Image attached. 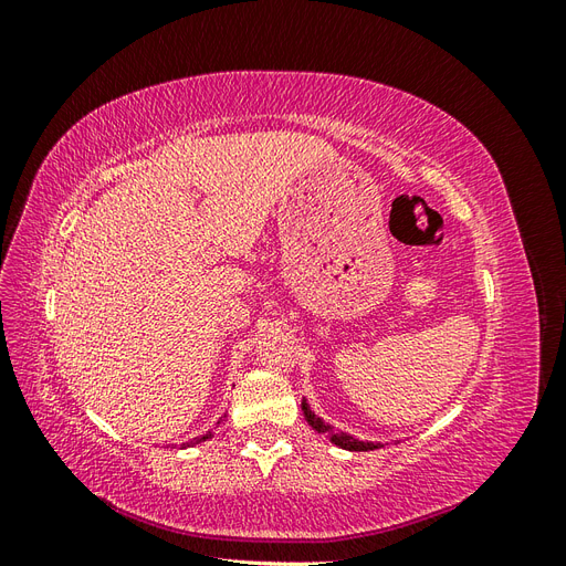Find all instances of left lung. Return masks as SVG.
<instances>
[{"mask_svg":"<svg viewBox=\"0 0 566 566\" xmlns=\"http://www.w3.org/2000/svg\"><path fill=\"white\" fill-rule=\"evenodd\" d=\"M302 413H304L306 422H310L316 432L328 434L331 441L335 443V447H339V449H347V451H375V449H380V443L358 441V439H354V437L347 434V432H333V427H331L328 422H323V420L314 413V410L310 408V403H306V399H302Z\"/></svg>","mask_w":566,"mask_h":566,"instance_id":"8db88e82","label":"left lung"}]
</instances>
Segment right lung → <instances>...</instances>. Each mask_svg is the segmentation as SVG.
I'll use <instances>...</instances> for the list:
<instances>
[{"mask_svg":"<svg viewBox=\"0 0 566 566\" xmlns=\"http://www.w3.org/2000/svg\"><path fill=\"white\" fill-rule=\"evenodd\" d=\"M202 439H210V434H205V437H200V439H196V441H202Z\"/></svg>","mask_w":566,"mask_h":566,"instance_id":"obj_1","label":"right lung"}]
</instances>
